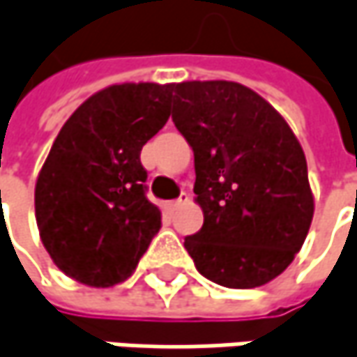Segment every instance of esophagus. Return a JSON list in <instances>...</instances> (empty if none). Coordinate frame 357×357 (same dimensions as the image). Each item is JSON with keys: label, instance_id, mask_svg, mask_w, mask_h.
Returning a JSON list of instances; mask_svg holds the SVG:
<instances>
[{"label": "esophagus", "instance_id": "34e87169", "mask_svg": "<svg viewBox=\"0 0 357 357\" xmlns=\"http://www.w3.org/2000/svg\"><path fill=\"white\" fill-rule=\"evenodd\" d=\"M187 201H188L187 192H181V197H178V199H174V201H169V203H167V211H169V213H174L178 206H183Z\"/></svg>", "mask_w": 357, "mask_h": 357}]
</instances>
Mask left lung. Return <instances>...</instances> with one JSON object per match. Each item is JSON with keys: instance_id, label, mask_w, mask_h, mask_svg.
Wrapping results in <instances>:
<instances>
[{"instance_id": "left-lung-1", "label": "left lung", "mask_w": 357, "mask_h": 357, "mask_svg": "<svg viewBox=\"0 0 357 357\" xmlns=\"http://www.w3.org/2000/svg\"><path fill=\"white\" fill-rule=\"evenodd\" d=\"M172 122L195 152L205 223L185 249L206 279L251 289L281 275L313 219L305 154L275 108L227 80L172 84Z\"/></svg>"}]
</instances>
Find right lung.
Returning <instances> with one entry per match:
<instances>
[{
    "mask_svg": "<svg viewBox=\"0 0 357 357\" xmlns=\"http://www.w3.org/2000/svg\"><path fill=\"white\" fill-rule=\"evenodd\" d=\"M172 84H114L78 106L36 183L40 239L58 269L90 287L128 279L160 229L142 146L169 120Z\"/></svg>",
    "mask_w": 357,
    "mask_h": 357,
    "instance_id": "right-lung-1",
    "label": "right lung"
}]
</instances>
